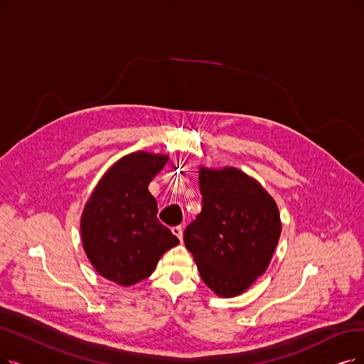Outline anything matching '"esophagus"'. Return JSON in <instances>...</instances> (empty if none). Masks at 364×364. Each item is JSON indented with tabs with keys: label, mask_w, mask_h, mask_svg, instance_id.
I'll return each instance as SVG.
<instances>
[{
	"label": "esophagus",
	"mask_w": 364,
	"mask_h": 364,
	"mask_svg": "<svg viewBox=\"0 0 364 364\" xmlns=\"http://www.w3.org/2000/svg\"><path fill=\"white\" fill-rule=\"evenodd\" d=\"M171 231H173V235H174V236H176L179 240H182V232H183V230H182V227H181V225L173 227V228H171Z\"/></svg>",
	"instance_id": "1"
}]
</instances>
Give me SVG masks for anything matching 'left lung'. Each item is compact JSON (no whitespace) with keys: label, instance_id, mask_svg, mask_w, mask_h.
I'll list each match as a JSON object with an SVG mask.
<instances>
[{"label":"left lung","instance_id":"8db88e82","mask_svg":"<svg viewBox=\"0 0 364 364\" xmlns=\"http://www.w3.org/2000/svg\"><path fill=\"white\" fill-rule=\"evenodd\" d=\"M201 212L183 231L201 279L223 297L243 293L270 263L281 236L274 200L243 171L200 168Z\"/></svg>","mask_w":364,"mask_h":364}]
</instances>
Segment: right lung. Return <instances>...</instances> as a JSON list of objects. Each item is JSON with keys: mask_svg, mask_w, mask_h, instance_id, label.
I'll use <instances>...</instances> for the list:
<instances>
[{"mask_svg": "<svg viewBox=\"0 0 364 364\" xmlns=\"http://www.w3.org/2000/svg\"><path fill=\"white\" fill-rule=\"evenodd\" d=\"M167 159L148 152L121 158L86 203L80 221L83 248L109 281L128 287L146 279L163 254L179 243L158 221L156 200L148 190Z\"/></svg>", "mask_w": 364, "mask_h": 364, "instance_id": "add662e5", "label": "right lung"}]
</instances>
